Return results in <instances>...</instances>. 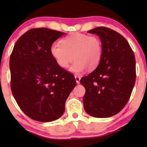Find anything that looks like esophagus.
I'll return each instance as SVG.
<instances>
[{"label": "esophagus", "instance_id": "34e87169", "mask_svg": "<svg viewBox=\"0 0 147 147\" xmlns=\"http://www.w3.org/2000/svg\"><path fill=\"white\" fill-rule=\"evenodd\" d=\"M75 79H76V82H77V84H79V82H80L81 77H79V76H78V75H75Z\"/></svg>", "mask_w": 147, "mask_h": 147}]
</instances>
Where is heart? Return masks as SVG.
I'll return each instance as SVG.
<instances>
[{
	"label": "heart",
	"mask_w": 147,
	"mask_h": 147,
	"mask_svg": "<svg viewBox=\"0 0 147 147\" xmlns=\"http://www.w3.org/2000/svg\"><path fill=\"white\" fill-rule=\"evenodd\" d=\"M61 43H54L50 49L52 58L61 68H68L73 58L75 61L70 70L75 73L83 72L86 68L93 70L100 63L103 44L97 36L73 32L62 38Z\"/></svg>",
	"instance_id": "b5f03b06"
}]
</instances>
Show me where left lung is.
Listing matches in <instances>:
<instances>
[{
  "instance_id": "left-lung-1",
  "label": "left lung",
  "mask_w": 147,
  "mask_h": 147,
  "mask_svg": "<svg viewBox=\"0 0 147 147\" xmlns=\"http://www.w3.org/2000/svg\"><path fill=\"white\" fill-rule=\"evenodd\" d=\"M102 40L103 56L95 70L82 77L86 112L95 117L115 115L127 104L136 79V59L129 43L122 35L106 27L88 31Z\"/></svg>"
}]
</instances>
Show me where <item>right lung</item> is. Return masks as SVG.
Returning a JSON list of instances; mask_svg holds the SVG:
<instances>
[{"label": "right lung", "instance_id": "1", "mask_svg": "<svg viewBox=\"0 0 147 147\" xmlns=\"http://www.w3.org/2000/svg\"><path fill=\"white\" fill-rule=\"evenodd\" d=\"M63 34L33 28L18 38L10 56L11 92L22 111L34 120L48 122L59 118L77 84L73 75L59 66L50 52Z\"/></svg>", "mask_w": 147, "mask_h": 147}]
</instances>
